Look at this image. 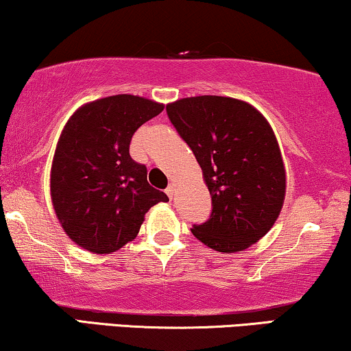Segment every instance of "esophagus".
<instances>
[{
	"mask_svg": "<svg viewBox=\"0 0 351 351\" xmlns=\"http://www.w3.org/2000/svg\"><path fill=\"white\" fill-rule=\"evenodd\" d=\"M165 191H166V195L169 196V198L172 199V196H174V193H176V186L172 185V184H171V185H167V189H166Z\"/></svg>",
	"mask_w": 351,
	"mask_h": 351,
	"instance_id": "34e87169",
	"label": "esophagus"
}]
</instances>
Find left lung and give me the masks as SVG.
<instances>
[{"label": "left lung", "instance_id": "8db88e82", "mask_svg": "<svg viewBox=\"0 0 351 351\" xmlns=\"http://www.w3.org/2000/svg\"><path fill=\"white\" fill-rule=\"evenodd\" d=\"M208 185L213 213L191 233L219 252L257 243L285 203L286 171L270 124L252 105L220 95L180 99L166 107Z\"/></svg>", "mask_w": 351, "mask_h": 351}]
</instances>
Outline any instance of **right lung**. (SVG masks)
<instances>
[{
    "mask_svg": "<svg viewBox=\"0 0 351 351\" xmlns=\"http://www.w3.org/2000/svg\"><path fill=\"white\" fill-rule=\"evenodd\" d=\"M165 105L131 94L86 104L57 142L51 198L71 241L95 254L118 251L137 237L145 213L169 201L129 155L134 132Z\"/></svg>",
    "mask_w": 351,
    "mask_h": 351,
    "instance_id": "right-lung-1",
    "label": "right lung"
}]
</instances>
